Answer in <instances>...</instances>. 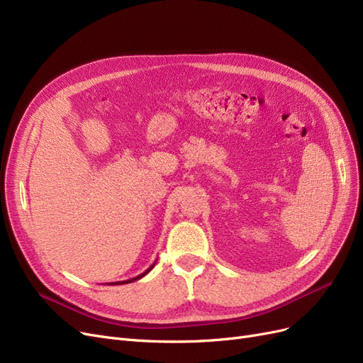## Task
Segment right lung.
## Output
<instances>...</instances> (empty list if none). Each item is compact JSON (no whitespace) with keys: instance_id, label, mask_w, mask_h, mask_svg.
I'll return each mask as SVG.
<instances>
[{"instance_id":"1","label":"right lung","mask_w":363,"mask_h":363,"mask_svg":"<svg viewBox=\"0 0 363 363\" xmlns=\"http://www.w3.org/2000/svg\"><path fill=\"white\" fill-rule=\"evenodd\" d=\"M155 264L157 262H154V264H152L149 268H147V270L145 272V273H142V274H138L137 277H133V279H128V280H122V282H111V284H108V285H123V284H131V282H134V280H138V279H142L143 276H146L150 270H152V268H154L155 267Z\"/></svg>"}]
</instances>
